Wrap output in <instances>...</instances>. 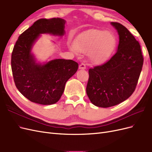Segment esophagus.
<instances>
[{
	"label": "esophagus",
	"mask_w": 152,
	"mask_h": 152,
	"mask_svg": "<svg viewBox=\"0 0 152 152\" xmlns=\"http://www.w3.org/2000/svg\"><path fill=\"white\" fill-rule=\"evenodd\" d=\"M79 68L80 69V70H85V69L86 68V65H85V64H84V63H81L80 65H79Z\"/></svg>",
	"instance_id": "obj_1"
}]
</instances>
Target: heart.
Masks as SVG:
<instances>
[{
	"mask_svg": "<svg viewBox=\"0 0 152 152\" xmlns=\"http://www.w3.org/2000/svg\"><path fill=\"white\" fill-rule=\"evenodd\" d=\"M116 44V37L112 32L91 30L78 36L69 48L77 54L88 53L91 61L99 65L107 60Z\"/></svg>",
	"mask_w": 152,
	"mask_h": 152,
	"instance_id": "heart-1",
	"label": "heart"
}]
</instances>
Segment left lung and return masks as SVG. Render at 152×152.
Wrapping results in <instances>:
<instances>
[{
	"mask_svg": "<svg viewBox=\"0 0 152 152\" xmlns=\"http://www.w3.org/2000/svg\"><path fill=\"white\" fill-rule=\"evenodd\" d=\"M111 25L117 31L119 42L115 54L102 65L90 68L86 93L98 107L121 103L134 91L143 64L140 43L125 26Z\"/></svg>",
	"mask_w": 152,
	"mask_h": 152,
	"instance_id": "8db88e82",
	"label": "left lung"
}]
</instances>
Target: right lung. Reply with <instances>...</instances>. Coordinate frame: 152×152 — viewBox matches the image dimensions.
I'll return each instance as SVG.
<instances>
[{
	"label": "right lung",
	"instance_id": "right-lung-1",
	"mask_svg": "<svg viewBox=\"0 0 152 152\" xmlns=\"http://www.w3.org/2000/svg\"><path fill=\"white\" fill-rule=\"evenodd\" d=\"M66 21L61 18L40 19L20 35L11 56V68L15 85L31 102L40 104L57 103L66 82L78 70V63L71 59H54L40 62L32 49L42 34L62 37Z\"/></svg>",
	"mask_w": 152,
	"mask_h": 152
}]
</instances>
